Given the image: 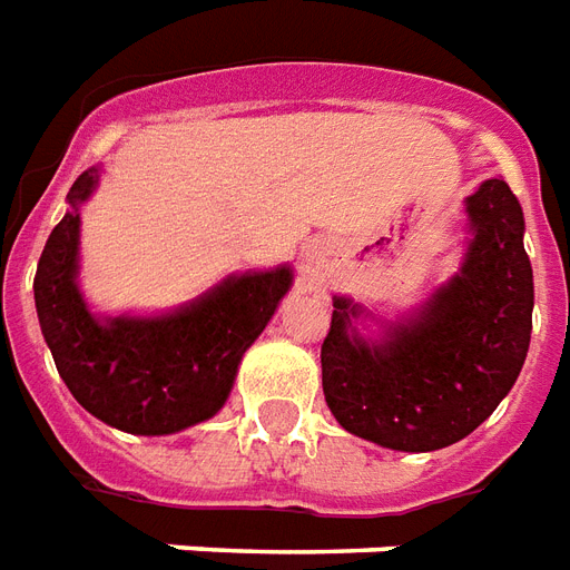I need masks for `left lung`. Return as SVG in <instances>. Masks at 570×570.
<instances>
[{
    "label": "left lung",
    "instance_id": "1",
    "mask_svg": "<svg viewBox=\"0 0 570 570\" xmlns=\"http://www.w3.org/2000/svg\"><path fill=\"white\" fill-rule=\"evenodd\" d=\"M465 235L450 281L404 314L386 320L350 296L332 298L323 392L350 435L432 453L471 435L520 377L534 281L522 208L504 180L468 196Z\"/></svg>",
    "mask_w": 570,
    "mask_h": 570
}]
</instances>
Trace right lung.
I'll use <instances>...</instances> for the list:
<instances>
[{"instance_id":"1","label":"right lung","mask_w":570,"mask_h":570,"mask_svg":"<svg viewBox=\"0 0 570 570\" xmlns=\"http://www.w3.org/2000/svg\"><path fill=\"white\" fill-rule=\"evenodd\" d=\"M102 180L92 166L41 250L36 311L69 392L96 420L129 435H175L229 399L244 353L293 286V265L226 274L163 314H96L81 289V208Z\"/></svg>"}]
</instances>
